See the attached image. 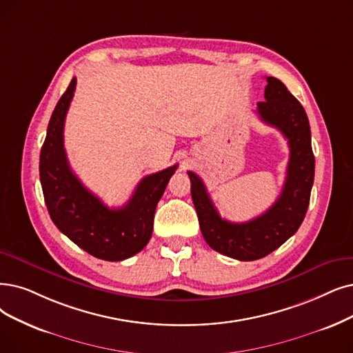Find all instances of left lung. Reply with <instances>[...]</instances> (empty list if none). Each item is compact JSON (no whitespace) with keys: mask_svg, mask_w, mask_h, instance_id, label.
Here are the masks:
<instances>
[{"mask_svg":"<svg viewBox=\"0 0 353 353\" xmlns=\"http://www.w3.org/2000/svg\"><path fill=\"white\" fill-rule=\"evenodd\" d=\"M266 82L265 101L258 103V114L263 123L283 133L290 146L285 184L274 205L246 223L224 220L201 178L188 171L191 196L205 242L211 249L237 261H256L270 255L299 230L314 181L312 132L305 111L279 79L268 77Z\"/></svg>","mask_w":353,"mask_h":353,"instance_id":"left-lung-1","label":"left lung"}]
</instances>
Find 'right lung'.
<instances>
[{"mask_svg": "<svg viewBox=\"0 0 353 353\" xmlns=\"http://www.w3.org/2000/svg\"><path fill=\"white\" fill-rule=\"evenodd\" d=\"M75 87L77 78H72L52 112L40 150L45 203L56 228L90 255L111 262L128 259L150 241L154 210L178 165L145 176L128 204L108 208L82 185L66 158L63 125Z\"/></svg>", "mask_w": 353, "mask_h": 353, "instance_id": "obj_1", "label": "right lung"}]
</instances>
